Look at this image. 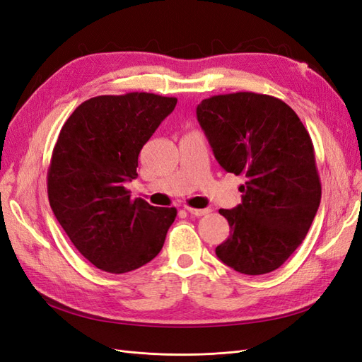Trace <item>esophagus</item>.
<instances>
[{
  "mask_svg": "<svg viewBox=\"0 0 362 362\" xmlns=\"http://www.w3.org/2000/svg\"><path fill=\"white\" fill-rule=\"evenodd\" d=\"M185 210H187L192 216H196V217H201V216H206L208 213H210V210L208 208H202V210H199V208H192V206H185Z\"/></svg>",
  "mask_w": 362,
  "mask_h": 362,
  "instance_id": "esophagus-1",
  "label": "esophagus"
}]
</instances>
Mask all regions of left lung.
Segmentation results:
<instances>
[{"instance_id":"obj_1","label":"left lung","mask_w":362,"mask_h":362,"mask_svg":"<svg viewBox=\"0 0 362 362\" xmlns=\"http://www.w3.org/2000/svg\"><path fill=\"white\" fill-rule=\"evenodd\" d=\"M196 117L221 168L246 180L242 204L218 210L231 234L217 258L245 275L276 270L302 245L320 205L308 131L286 103L252 92L208 98Z\"/></svg>"}]
</instances>
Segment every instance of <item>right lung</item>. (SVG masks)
<instances>
[{
    "mask_svg": "<svg viewBox=\"0 0 362 362\" xmlns=\"http://www.w3.org/2000/svg\"><path fill=\"white\" fill-rule=\"evenodd\" d=\"M177 105V98L134 92L84 101L64 122L52 151L48 198L74 246L108 273L154 259L177 217L175 208L131 199L139 154Z\"/></svg>",
    "mask_w": 362,
    "mask_h": 362,
    "instance_id": "obj_1",
    "label": "right lung"
}]
</instances>
